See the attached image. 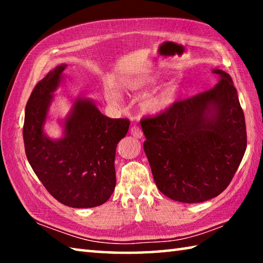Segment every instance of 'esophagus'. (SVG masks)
<instances>
[{"label":"esophagus","instance_id":"esophagus-1","mask_svg":"<svg viewBox=\"0 0 263 263\" xmlns=\"http://www.w3.org/2000/svg\"><path fill=\"white\" fill-rule=\"evenodd\" d=\"M131 135L133 136V137H136V138H142L144 137V133H142V131H141V128L139 127V126H137V125H135V126H132L131 127Z\"/></svg>","mask_w":263,"mask_h":263}]
</instances>
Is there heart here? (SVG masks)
<instances>
[{"label": "heart", "instance_id": "heart-1", "mask_svg": "<svg viewBox=\"0 0 263 263\" xmlns=\"http://www.w3.org/2000/svg\"><path fill=\"white\" fill-rule=\"evenodd\" d=\"M154 79L153 78H138L132 80V81L127 82L126 89L128 90H140V89H144L148 87L151 83H153ZM176 96V89L174 87H168L162 90L160 94L149 97V99L146 101L145 103V109L146 111H149V112H160L163 109H166L167 106L171 105L175 100ZM108 99L110 101H118L119 95L117 91H109L108 92Z\"/></svg>", "mask_w": 263, "mask_h": 263}]
</instances>
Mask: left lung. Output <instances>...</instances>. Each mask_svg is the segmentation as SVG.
Returning <instances> with one entry per match:
<instances>
[{"label": "left lung", "mask_w": 263, "mask_h": 263, "mask_svg": "<svg viewBox=\"0 0 263 263\" xmlns=\"http://www.w3.org/2000/svg\"><path fill=\"white\" fill-rule=\"evenodd\" d=\"M215 87L141 119L144 149L155 184L182 203H201L232 181L247 146L246 123L232 78L221 69Z\"/></svg>", "instance_id": "left-lung-1"}]
</instances>
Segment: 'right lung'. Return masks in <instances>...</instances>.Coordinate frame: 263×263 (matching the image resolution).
Listing matches in <instances>:
<instances>
[{
    "instance_id": "add662e5",
    "label": "right lung",
    "mask_w": 263,
    "mask_h": 263,
    "mask_svg": "<svg viewBox=\"0 0 263 263\" xmlns=\"http://www.w3.org/2000/svg\"><path fill=\"white\" fill-rule=\"evenodd\" d=\"M67 65H60L39 81L26 103L23 138L34 174L57 201L70 208L105 203L116 186L115 157L130 121L109 118L90 100L77 99L65 121V136L52 140L43 131L53 91Z\"/></svg>"
}]
</instances>
